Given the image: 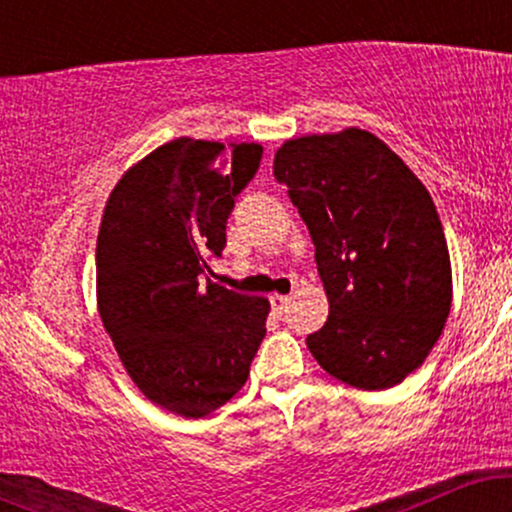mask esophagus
<instances>
[{
	"mask_svg": "<svg viewBox=\"0 0 512 512\" xmlns=\"http://www.w3.org/2000/svg\"><path fill=\"white\" fill-rule=\"evenodd\" d=\"M269 303H272V308H274V310H279V313H284V310L289 308L291 296H279V293H274V296L269 298Z\"/></svg>",
	"mask_w": 512,
	"mask_h": 512,
	"instance_id": "1",
	"label": "esophagus"
}]
</instances>
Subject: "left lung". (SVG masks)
Wrapping results in <instances>:
<instances>
[{"instance_id":"8db88e82","label":"left lung","mask_w":512,"mask_h":512,"mask_svg":"<svg viewBox=\"0 0 512 512\" xmlns=\"http://www.w3.org/2000/svg\"><path fill=\"white\" fill-rule=\"evenodd\" d=\"M274 178L289 187L330 298L310 354L332 378L387 390L424 363L452 301L450 255L421 180L363 129L291 139Z\"/></svg>"}]
</instances>
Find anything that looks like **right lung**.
Listing matches in <instances>:
<instances>
[{"mask_svg":"<svg viewBox=\"0 0 512 512\" xmlns=\"http://www.w3.org/2000/svg\"><path fill=\"white\" fill-rule=\"evenodd\" d=\"M260 161V144L180 137L127 170L103 214L96 276L105 330L139 390L190 419L236 395L267 334L269 303L209 276Z\"/></svg>","mask_w":512,"mask_h":512,"instance_id":"add662e5","label":"right lung"}]
</instances>
